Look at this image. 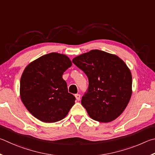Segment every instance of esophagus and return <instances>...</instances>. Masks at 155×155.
I'll list each match as a JSON object with an SVG mask.
<instances>
[{"label": "esophagus", "instance_id": "34e87169", "mask_svg": "<svg viewBox=\"0 0 155 155\" xmlns=\"http://www.w3.org/2000/svg\"><path fill=\"white\" fill-rule=\"evenodd\" d=\"M75 98H76V99L78 100V101H80V98H81V95L79 94H75Z\"/></svg>", "mask_w": 155, "mask_h": 155}]
</instances>
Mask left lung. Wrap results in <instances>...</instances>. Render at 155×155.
Masks as SVG:
<instances>
[{
  "label": "left lung",
  "instance_id": "8db88e82",
  "mask_svg": "<svg viewBox=\"0 0 155 155\" xmlns=\"http://www.w3.org/2000/svg\"><path fill=\"white\" fill-rule=\"evenodd\" d=\"M71 65L66 55L52 52L31 62L24 69L20 80L21 101L39 120H61L75 104V97L69 93L62 79L63 73Z\"/></svg>",
  "mask_w": 155,
  "mask_h": 155
}]
</instances>
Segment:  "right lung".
<instances>
[{"label":"right lung","instance_id":"1","mask_svg":"<svg viewBox=\"0 0 155 155\" xmlns=\"http://www.w3.org/2000/svg\"><path fill=\"white\" fill-rule=\"evenodd\" d=\"M88 77V87L82 105L93 120L109 123L118 118L132 94V76L126 64L116 56L94 50L73 59Z\"/></svg>","mask_w":155,"mask_h":155}]
</instances>
